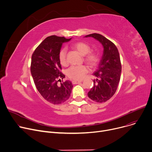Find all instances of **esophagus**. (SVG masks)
<instances>
[{"mask_svg":"<svg viewBox=\"0 0 152 152\" xmlns=\"http://www.w3.org/2000/svg\"><path fill=\"white\" fill-rule=\"evenodd\" d=\"M81 82H82V80H73L72 83H73V84H79Z\"/></svg>","mask_w":152,"mask_h":152,"instance_id":"1","label":"esophagus"}]
</instances>
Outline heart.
<instances>
[{"instance_id": "obj_1", "label": "heart", "mask_w": 152, "mask_h": 152, "mask_svg": "<svg viewBox=\"0 0 152 152\" xmlns=\"http://www.w3.org/2000/svg\"><path fill=\"white\" fill-rule=\"evenodd\" d=\"M72 48L81 54L85 56L84 60L86 62L92 67L95 66L98 62V56L94 53H89L90 50V46L84 42H76L72 44ZM58 58L60 63L62 65H66L67 64L66 60V50L62 48L60 50L58 53ZM88 72V68L85 65L72 66L66 72V75L70 79L79 80L83 79L86 73Z\"/></svg>"}]
</instances>
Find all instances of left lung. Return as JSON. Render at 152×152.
<instances>
[{
  "label": "left lung",
  "mask_w": 152,
  "mask_h": 152,
  "mask_svg": "<svg viewBox=\"0 0 152 152\" xmlns=\"http://www.w3.org/2000/svg\"><path fill=\"white\" fill-rule=\"evenodd\" d=\"M84 37H92L103 48V53L98 69L93 73L96 79L94 86L88 92V96L97 103H104L115 93L119 83L122 66L120 55L115 45L104 36L92 34Z\"/></svg>",
  "instance_id": "left-lung-1"
}]
</instances>
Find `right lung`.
Returning <instances> with one entry per match:
<instances>
[{
  "label": "right lung",
  "mask_w": 152,
  "mask_h": 152,
  "mask_svg": "<svg viewBox=\"0 0 152 152\" xmlns=\"http://www.w3.org/2000/svg\"><path fill=\"white\" fill-rule=\"evenodd\" d=\"M71 39L72 38L55 35L48 37L36 48L32 56L30 72L35 86L47 102L54 104L66 101L73 87L69 80L61 83L65 76L60 71L62 67L58 58L63 43Z\"/></svg>",
  "instance_id": "1"
}]
</instances>
